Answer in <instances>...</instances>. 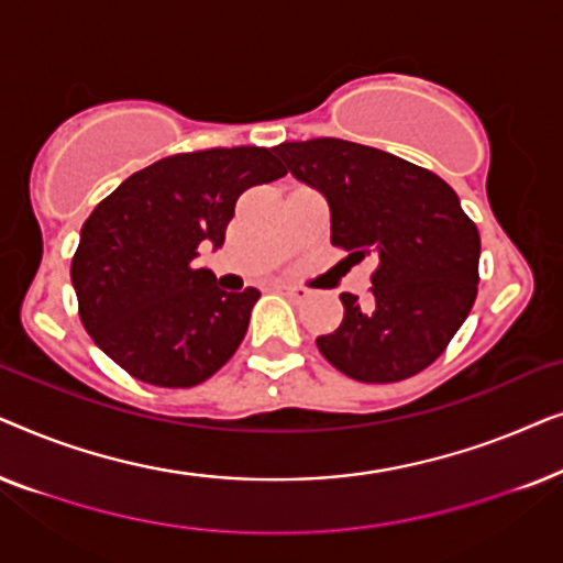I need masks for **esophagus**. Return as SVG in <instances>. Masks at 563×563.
<instances>
[{"label": "esophagus", "instance_id": "obj_1", "mask_svg": "<svg viewBox=\"0 0 563 563\" xmlns=\"http://www.w3.org/2000/svg\"><path fill=\"white\" fill-rule=\"evenodd\" d=\"M272 289L274 291H279V295H287V297H291V299H302V297H307V289H302V287H289V284H272Z\"/></svg>", "mask_w": 563, "mask_h": 563}]
</instances>
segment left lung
I'll return each instance as SVG.
<instances>
[{
  "label": "left lung",
  "mask_w": 563,
  "mask_h": 563,
  "mask_svg": "<svg viewBox=\"0 0 563 563\" xmlns=\"http://www.w3.org/2000/svg\"><path fill=\"white\" fill-rule=\"evenodd\" d=\"M272 151L328 199L330 243L353 261H379L372 305L343 291V322L318 338L320 353L366 384L420 374L464 325L479 284V230L456 191L428 168L341 137Z\"/></svg>",
  "instance_id": "left-lung-1"
}]
</instances>
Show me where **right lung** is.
I'll return each mask as SVG.
<instances>
[{"label": "right lung", "mask_w": 563, "mask_h": 563, "mask_svg": "<svg viewBox=\"0 0 563 563\" xmlns=\"http://www.w3.org/2000/svg\"><path fill=\"white\" fill-rule=\"evenodd\" d=\"M268 148L176 153L128 176L95 207L71 261L79 318L99 349L156 387H195L228 364L258 289L222 291L197 268L220 249L245 189L282 179Z\"/></svg>", "instance_id": "1"}]
</instances>
